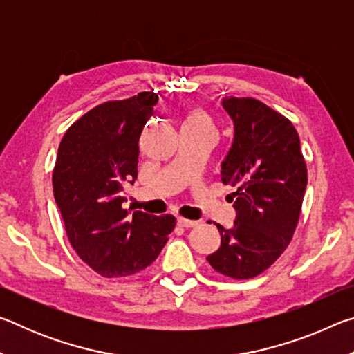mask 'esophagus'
Wrapping results in <instances>:
<instances>
[{
    "instance_id": "esophagus-1",
    "label": "esophagus",
    "mask_w": 354,
    "mask_h": 354,
    "mask_svg": "<svg viewBox=\"0 0 354 354\" xmlns=\"http://www.w3.org/2000/svg\"><path fill=\"white\" fill-rule=\"evenodd\" d=\"M178 225L181 227H194L198 225V221L195 220H187V218H183V217H178Z\"/></svg>"
}]
</instances>
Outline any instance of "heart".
I'll use <instances>...</instances> for the list:
<instances>
[{
  "instance_id": "b5f03b06",
  "label": "heart",
  "mask_w": 354,
  "mask_h": 354,
  "mask_svg": "<svg viewBox=\"0 0 354 354\" xmlns=\"http://www.w3.org/2000/svg\"><path fill=\"white\" fill-rule=\"evenodd\" d=\"M181 131H207V133H214V124L211 117L205 111L194 107V109H189L183 115Z\"/></svg>"
}]
</instances>
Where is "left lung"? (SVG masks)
Masks as SVG:
<instances>
[{
	"mask_svg": "<svg viewBox=\"0 0 354 354\" xmlns=\"http://www.w3.org/2000/svg\"><path fill=\"white\" fill-rule=\"evenodd\" d=\"M234 136L221 162V181L236 185V220L220 231V248L206 259L215 272L248 279L283 254L295 231L308 184L299 137L281 113L253 98L221 100Z\"/></svg>",
	"mask_w": 354,
	"mask_h": 354,
	"instance_id": "1",
	"label": "left lung"
}]
</instances>
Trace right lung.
<instances>
[{"mask_svg": "<svg viewBox=\"0 0 354 354\" xmlns=\"http://www.w3.org/2000/svg\"><path fill=\"white\" fill-rule=\"evenodd\" d=\"M158 103L154 92L100 104L75 122L57 149L53 190L77 256L104 278L139 273L175 227L173 215L123 209L137 179L139 139Z\"/></svg>", "mask_w": 354, "mask_h": 354, "instance_id": "obj_1", "label": "right lung"}]
</instances>
